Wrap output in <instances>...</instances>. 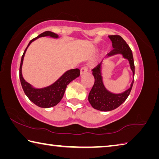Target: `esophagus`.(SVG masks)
<instances>
[{
  "mask_svg": "<svg viewBox=\"0 0 159 159\" xmlns=\"http://www.w3.org/2000/svg\"><path fill=\"white\" fill-rule=\"evenodd\" d=\"M87 71H88V67H83L81 69H80V75H83V74H85Z\"/></svg>",
  "mask_w": 159,
  "mask_h": 159,
  "instance_id": "34e87169",
  "label": "esophagus"
}]
</instances>
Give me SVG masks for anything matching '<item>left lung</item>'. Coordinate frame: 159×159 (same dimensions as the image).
<instances>
[{
  "instance_id": "1",
  "label": "left lung",
  "mask_w": 159,
  "mask_h": 159,
  "mask_svg": "<svg viewBox=\"0 0 159 159\" xmlns=\"http://www.w3.org/2000/svg\"><path fill=\"white\" fill-rule=\"evenodd\" d=\"M108 37L111 40L113 49L111 53L107 54L106 59L116 55H121L124 59L127 60L130 69L133 73V80L130 87L125 91L121 93H113L109 91L103 83L102 75L103 62H102L96 68L92 70V74L94 77V83L89 93L88 101L94 109L101 111H112L125 102L131 92L134 80L135 67L131 48L121 36L109 35Z\"/></svg>"
}]
</instances>
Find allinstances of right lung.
<instances>
[{"instance_id":"right-lung-1","label":"right lung","mask_w":159,"mask_h":159,"mask_svg":"<svg viewBox=\"0 0 159 159\" xmlns=\"http://www.w3.org/2000/svg\"><path fill=\"white\" fill-rule=\"evenodd\" d=\"M42 37H50L51 38L54 39L60 38V36L57 34L51 31H46L39 34L35 38L32 39L25 48L21 57V65H20L19 68V78L22 88L28 99L40 108H48L53 107L60 102V100L64 96L65 89L69 83L80 76V70L79 69H74V70L66 71L53 83L44 88H35L27 81H25L22 75V66L25 52H26L28 47L32 42Z\"/></svg>"}]
</instances>
